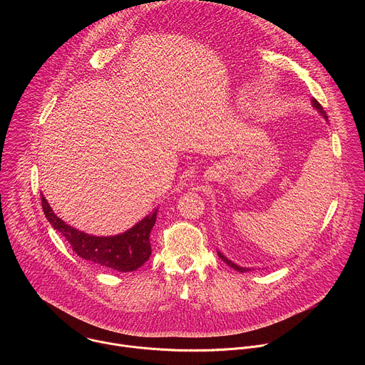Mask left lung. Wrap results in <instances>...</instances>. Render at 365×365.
Masks as SVG:
<instances>
[{"mask_svg":"<svg viewBox=\"0 0 365 365\" xmlns=\"http://www.w3.org/2000/svg\"><path fill=\"white\" fill-rule=\"evenodd\" d=\"M312 106H314V108H315V110H317V111H318V113H319V114H321V115H322V117H324V118L328 121L327 113L324 111V108L321 107V103H319L317 99L312 98ZM218 255H220V258L222 259L224 263H227L230 267H232V269H234V270H237V272H241V273H244V272H250V270H251V269H248V267H241V266H238V264L232 263L231 259H228V258H227V257H225V255H224L221 251H218Z\"/></svg>","mask_w":365,"mask_h":365,"instance_id":"8db88e82","label":"left lung"}]
</instances>
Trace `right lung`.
Here are the masks:
<instances>
[{"label":"right lung","instance_id":"1","mask_svg":"<svg viewBox=\"0 0 365 365\" xmlns=\"http://www.w3.org/2000/svg\"><path fill=\"white\" fill-rule=\"evenodd\" d=\"M43 212L56 231H59L71 244L72 250L86 262L120 273L134 272L141 267L151 254L150 232L158 220L155 210L138 221L125 232L108 237H96L79 231L62 221L51 210L47 199L41 195Z\"/></svg>","mask_w":365,"mask_h":365}]
</instances>
